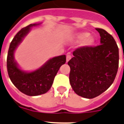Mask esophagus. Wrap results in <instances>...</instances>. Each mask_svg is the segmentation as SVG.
Returning a JSON list of instances; mask_svg holds the SVG:
<instances>
[{"mask_svg":"<svg viewBox=\"0 0 124 124\" xmlns=\"http://www.w3.org/2000/svg\"><path fill=\"white\" fill-rule=\"evenodd\" d=\"M71 58V55L70 53H68V54H67V55H66V61H67V62H68V61H69V60H70Z\"/></svg>","mask_w":124,"mask_h":124,"instance_id":"obj_1","label":"esophagus"}]
</instances>
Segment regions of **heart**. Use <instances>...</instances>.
Masks as SVG:
<instances>
[{
    "mask_svg": "<svg viewBox=\"0 0 124 124\" xmlns=\"http://www.w3.org/2000/svg\"><path fill=\"white\" fill-rule=\"evenodd\" d=\"M89 37V34L88 33H82L78 34L76 37V40L77 42L84 41L86 40L87 38ZM93 40L92 39H88L84 43V46H91L93 44Z\"/></svg>",
    "mask_w": 124,
    "mask_h": 124,
    "instance_id": "obj_1",
    "label": "heart"
}]
</instances>
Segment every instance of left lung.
Listing matches in <instances>:
<instances>
[{"label":"left lung","instance_id":"1","mask_svg":"<svg viewBox=\"0 0 124 124\" xmlns=\"http://www.w3.org/2000/svg\"><path fill=\"white\" fill-rule=\"evenodd\" d=\"M96 30L100 44L78 47L68 62L70 84L75 93L85 98L96 97L107 90L118 69L119 51L114 38L103 29Z\"/></svg>","mask_w":124,"mask_h":124}]
</instances>
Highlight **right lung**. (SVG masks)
Returning a JSON list of instances; mask_svg holds the SVG:
<instances>
[{
  "instance_id": "1",
  "label": "right lung",
  "mask_w": 124,
  "mask_h": 124,
  "mask_svg": "<svg viewBox=\"0 0 124 124\" xmlns=\"http://www.w3.org/2000/svg\"><path fill=\"white\" fill-rule=\"evenodd\" d=\"M36 25L38 24H30L16 34L11 42L7 56V70L11 81L18 90L28 96H37L47 92L60 66L66 62V55L64 54L49 60L35 71L26 73L18 68L14 60L15 50L32 26Z\"/></svg>"
}]
</instances>
